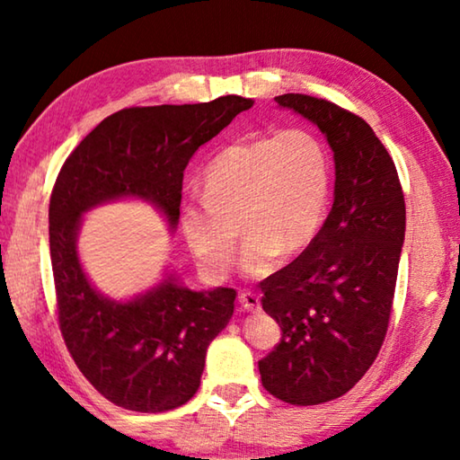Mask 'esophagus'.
<instances>
[{
	"mask_svg": "<svg viewBox=\"0 0 460 460\" xmlns=\"http://www.w3.org/2000/svg\"><path fill=\"white\" fill-rule=\"evenodd\" d=\"M239 302H241V308L247 310V313H260V308H261L260 296L253 292H241Z\"/></svg>",
	"mask_w": 460,
	"mask_h": 460,
	"instance_id": "1",
	"label": "esophagus"
}]
</instances>
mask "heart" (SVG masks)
I'll list each match as a JSON object with an SVG mask.
<instances>
[{
  "label": "heart",
  "mask_w": 460,
  "mask_h": 460,
  "mask_svg": "<svg viewBox=\"0 0 460 460\" xmlns=\"http://www.w3.org/2000/svg\"><path fill=\"white\" fill-rule=\"evenodd\" d=\"M331 190V154L313 131L239 139L202 172V200L182 207V235L200 270L223 278L235 261L239 227L243 268L266 274L278 253L292 258L316 239Z\"/></svg>",
  "instance_id": "b5f03b06"
}]
</instances>
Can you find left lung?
<instances>
[{
    "instance_id": "left-lung-1",
    "label": "left lung",
    "mask_w": 460,
    "mask_h": 460,
    "mask_svg": "<svg viewBox=\"0 0 460 460\" xmlns=\"http://www.w3.org/2000/svg\"><path fill=\"white\" fill-rule=\"evenodd\" d=\"M334 152V202L316 239L260 282L282 341L260 361L261 385L292 406L347 394L376 361L392 314L406 233L398 170L369 123L326 99L286 93Z\"/></svg>"
}]
</instances>
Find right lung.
Wrapping results in <instances>:
<instances>
[{
  "label": "right lung",
  "mask_w": 460,
  "mask_h": 460,
  "mask_svg": "<svg viewBox=\"0 0 460 460\" xmlns=\"http://www.w3.org/2000/svg\"><path fill=\"white\" fill-rule=\"evenodd\" d=\"M252 99L129 107L109 115L62 164L49 207L58 326L68 353L97 392L134 411H168L200 385L207 347L229 324L233 288L189 290L168 276L129 302L99 294L76 255L81 215L121 197L154 202L170 227L181 217L189 160L247 111Z\"/></svg>",
  "instance_id": "obj_1"
}]
</instances>
